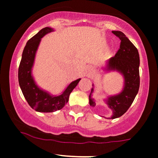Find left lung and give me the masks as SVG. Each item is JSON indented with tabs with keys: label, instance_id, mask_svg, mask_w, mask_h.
Here are the masks:
<instances>
[{
	"label": "left lung",
	"instance_id": "8db88e82",
	"mask_svg": "<svg viewBox=\"0 0 158 158\" xmlns=\"http://www.w3.org/2000/svg\"><path fill=\"white\" fill-rule=\"evenodd\" d=\"M113 33L120 39V45L115 56L109 60L107 70H117L124 76L125 83L123 92L117 95L109 97L107 104L114 110L111 119H115L123 115L128 110L139 89V54L138 50L129 39L119 31H113ZM93 89H92V92ZM89 104L92 107L95 102L89 95Z\"/></svg>",
	"mask_w": 158,
	"mask_h": 158
}]
</instances>
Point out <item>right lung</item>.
<instances>
[{"instance_id": "right-lung-1", "label": "right lung", "mask_w": 158, "mask_h": 158, "mask_svg": "<svg viewBox=\"0 0 158 158\" xmlns=\"http://www.w3.org/2000/svg\"><path fill=\"white\" fill-rule=\"evenodd\" d=\"M52 31L51 28H44L27 41L23 50L22 59L18 70L19 86L28 104L32 109L43 113L53 112L62 109L69 101L70 93L80 81V79H79L71 82L63 94L59 96L50 95L48 93L40 89L35 83L31 71L35 52L41 38Z\"/></svg>"}]
</instances>
